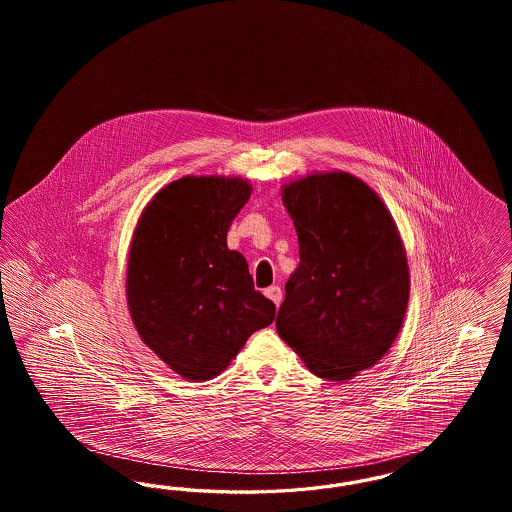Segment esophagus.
Segmentation results:
<instances>
[{
    "label": "esophagus",
    "mask_w": 512,
    "mask_h": 512,
    "mask_svg": "<svg viewBox=\"0 0 512 512\" xmlns=\"http://www.w3.org/2000/svg\"><path fill=\"white\" fill-rule=\"evenodd\" d=\"M265 295H267L268 299H270L276 307L282 303V290H280L278 286H270V288H267Z\"/></svg>",
    "instance_id": "1"
}]
</instances>
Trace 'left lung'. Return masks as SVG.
I'll return each instance as SVG.
<instances>
[{
	"instance_id": "8db88e82",
	"label": "left lung",
	"mask_w": 512,
	"mask_h": 512,
	"mask_svg": "<svg viewBox=\"0 0 512 512\" xmlns=\"http://www.w3.org/2000/svg\"><path fill=\"white\" fill-rule=\"evenodd\" d=\"M299 242L276 332L320 378L347 382L397 338L411 292L390 209L351 172H311L282 186Z\"/></svg>"
}]
</instances>
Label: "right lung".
Listing matches in <instances>:
<instances>
[{
  "mask_svg": "<svg viewBox=\"0 0 512 512\" xmlns=\"http://www.w3.org/2000/svg\"><path fill=\"white\" fill-rule=\"evenodd\" d=\"M253 192L242 176H182L147 201L126 261L140 340L184 380L219 376L276 307L253 288L226 234Z\"/></svg>",
  "mask_w": 512,
  "mask_h": 512,
  "instance_id": "1",
  "label": "right lung"
}]
</instances>
